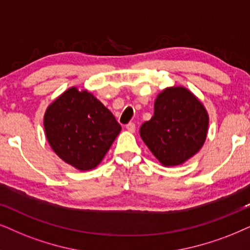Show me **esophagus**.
Instances as JSON below:
<instances>
[{
  "label": "esophagus",
  "instance_id": "1",
  "mask_svg": "<svg viewBox=\"0 0 250 250\" xmlns=\"http://www.w3.org/2000/svg\"><path fill=\"white\" fill-rule=\"evenodd\" d=\"M125 128H127V130L128 131H130V132H134L135 131V129H136V125L134 122H129L127 125H125Z\"/></svg>",
  "mask_w": 250,
  "mask_h": 250
}]
</instances>
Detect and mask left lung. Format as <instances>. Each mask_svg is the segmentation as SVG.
Listing matches in <instances>:
<instances>
[{
	"label": "left lung",
	"instance_id": "obj_1",
	"mask_svg": "<svg viewBox=\"0 0 250 250\" xmlns=\"http://www.w3.org/2000/svg\"><path fill=\"white\" fill-rule=\"evenodd\" d=\"M208 125L207 110L194 94L185 87H168L158 94L154 114L140 132L163 165L176 166L200 151Z\"/></svg>",
	"mask_w": 250,
	"mask_h": 250
}]
</instances>
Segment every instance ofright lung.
Here are the masks:
<instances>
[{
	"instance_id": "obj_1",
	"label": "right lung",
	"mask_w": 250,
	"mask_h": 250,
	"mask_svg": "<svg viewBox=\"0 0 250 250\" xmlns=\"http://www.w3.org/2000/svg\"><path fill=\"white\" fill-rule=\"evenodd\" d=\"M43 125L55 153L81 170L99 165L121 130L114 115L97 98L76 87L47 108Z\"/></svg>"
}]
</instances>
